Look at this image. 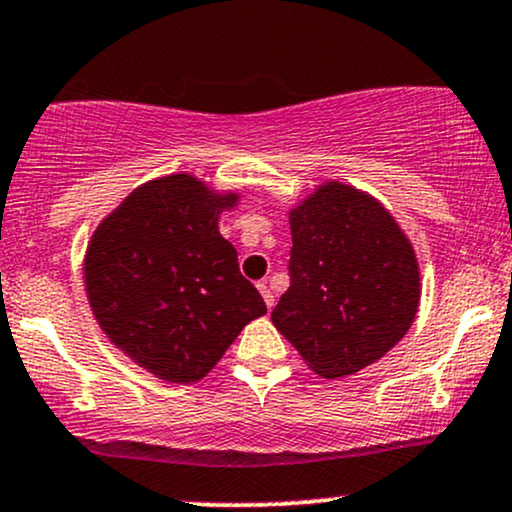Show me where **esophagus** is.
I'll return each instance as SVG.
<instances>
[{
  "label": "esophagus",
  "instance_id": "obj_1",
  "mask_svg": "<svg viewBox=\"0 0 512 512\" xmlns=\"http://www.w3.org/2000/svg\"><path fill=\"white\" fill-rule=\"evenodd\" d=\"M257 289H260L264 303H267V308L272 310L274 308V293H272V289H269L267 281H260V284H257Z\"/></svg>",
  "mask_w": 512,
  "mask_h": 512
}]
</instances>
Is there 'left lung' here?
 Here are the masks:
<instances>
[{
    "instance_id": "left-lung-1",
    "label": "left lung",
    "mask_w": 512,
    "mask_h": 512,
    "mask_svg": "<svg viewBox=\"0 0 512 512\" xmlns=\"http://www.w3.org/2000/svg\"><path fill=\"white\" fill-rule=\"evenodd\" d=\"M291 286L274 327L322 378L370 366L419 313L416 252L395 216L368 192L327 180L289 211Z\"/></svg>"
}]
</instances>
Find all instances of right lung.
I'll return each instance as SVG.
<instances>
[{
  "mask_svg": "<svg viewBox=\"0 0 512 512\" xmlns=\"http://www.w3.org/2000/svg\"><path fill=\"white\" fill-rule=\"evenodd\" d=\"M238 202V192L170 173L129 192L88 240L93 317L122 354L166 383L202 380L240 330L267 313L219 233V216Z\"/></svg>",
  "mask_w": 512,
  "mask_h": 512,
  "instance_id": "1",
  "label": "right lung"
}]
</instances>
